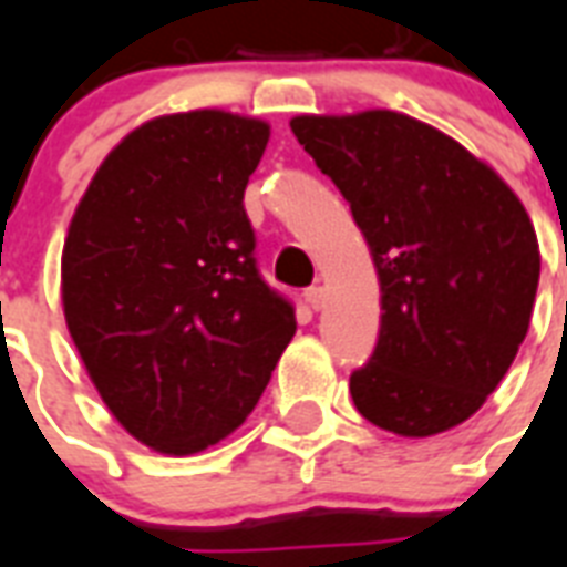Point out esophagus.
Listing matches in <instances>:
<instances>
[{
  "mask_svg": "<svg viewBox=\"0 0 567 567\" xmlns=\"http://www.w3.org/2000/svg\"><path fill=\"white\" fill-rule=\"evenodd\" d=\"M306 302H309L315 311H320L323 309V302H327V291H323L320 285H315V288H309V291H306Z\"/></svg>",
  "mask_w": 567,
  "mask_h": 567,
  "instance_id": "34e87169",
  "label": "esophagus"
}]
</instances>
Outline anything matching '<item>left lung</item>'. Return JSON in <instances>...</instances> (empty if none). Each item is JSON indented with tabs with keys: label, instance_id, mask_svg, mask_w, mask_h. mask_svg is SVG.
<instances>
[{
	"label": "left lung",
	"instance_id": "1",
	"mask_svg": "<svg viewBox=\"0 0 567 567\" xmlns=\"http://www.w3.org/2000/svg\"><path fill=\"white\" fill-rule=\"evenodd\" d=\"M291 132L350 203L379 276L355 409L403 439L465 423L527 338L542 274L527 208L492 164L400 111L297 114Z\"/></svg>",
	"mask_w": 567,
	"mask_h": 567
}]
</instances>
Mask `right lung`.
<instances>
[{"mask_svg":"<svg viewBox=\"0 0 567 567\" xmlns=\"http://www.w3.org/2000/svg\"><path fill=\"white\" fill-rule=\"evenodd\" d=\"M270 123L162 114L120 141L75 205L61 306L102 403L164 456H194L256 409L297 332L258 276L244 190Z\"/></svg>","mask_w":567,"mask_h":567,"instance_id":"add662e5","label":"right lung"}]
</instances>
